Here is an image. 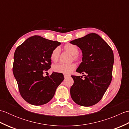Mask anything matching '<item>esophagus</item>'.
Masks as SVG:
<instances>
[{
  "label": "esophagus",
  "instance_id": "esophagus-1",
  "mask_svg": "<svg viewBox=\"0 0 129 129\" xmlns=\"http://www.w3.org/2000/svg\"><path fill=\"white\" fill-rule=\"evenodd\" d=\"M64 78H65V79H66V78H68L69 77V75H64Z\"/></svg>",
  "mask_w": 129,
  "mask_h": 129
}]
</instances>
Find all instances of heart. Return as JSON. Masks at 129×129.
<instances>
[{"instance_id": "b5f03b06", "label": "heart", "mask_w": 129, "mask_h": 129, "mask_svg": "<svg viewBox=\"0 0 129 129\" xmlns=\"http://www.w3.org/2000/svg\"><path fill=\"white\" fill-rule=\"evenodd\" d=\"M64 48L66 50L69 51L70 54L73 55V58L74 59H78V54L79 53V49L78 46L73 44L68 43L65 45ZM60 54V48L59 46H57L54 48L51 51L50 54V59L54 62L58 61ZM76 67V65L74 63H71L69 64H59L54 65L53 69L54 72L64 74L65 75H68L72 73Z\"/></svg>"}]
</instances>
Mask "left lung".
Returning a JSON list of instances; mask_svg holds the SVG:
<instances>
[{"instance_id":"left-lung-1","label":"left lung","mask_w":129,"mask_h":129,"mask_svg":"<svg viewBox=\"0 0 129 129\" xmlns=\"http://www.w3.org/2000/svg\"><path fill=\"white\" fill-rule=\"evenodd\" d=\"M83 53L82 62L76 72L86 74L72 77L74 84L70 88L72 99L78 105L90 106L98 103L105 94L112 80L114 54L102 38L95 33L71 41Z\"/></svg>"}]
</instances>
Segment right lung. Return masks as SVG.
Here are the masks:
<instances>
[{"label":"right lung","instance_id":"add662e5","mask_svg":"<svg viewBox=\"0 0 129 129\" xmlns=\"http://www.w3.org/2000/svg\"><path fill=\"white\" fill-rule=\"evenodd\" d=\"M61 43L35 35L18 46L14 55L13 72L20 94L26 102L42 105L50 101L64 80L62 74L43 76L51 68L50 54Z\"/></svg>","mask_w":129,"mask_h":129}]
</instances>
